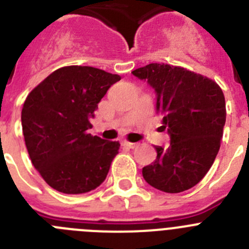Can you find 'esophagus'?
I'll return each mask as SVG.
<instances>
[{"label": "esophagus", "mask_w": 249, "mask_h": 249, "mask_svg": "<svg viewBox=\"0 0 249 249\" xmlns=\"http://www.w3.org/2000/svg\"><path fill=\"white\" fill-rule=\"evenodd\" d=\"M123 144H124L126 147H128V148H131V149L136 148V147L138 146V143H133V142H128V141H124V142H123Z\"/></svg>", "instance_id": "34e87169"}]
</instances>
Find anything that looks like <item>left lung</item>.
I'll return each instance as SVG.
<instances>
[{"label":"left lung","mask_w":249,"mask_h":249,"mask_svg":"<svg viewBox=\"0 0 249 249\" xmlns=\"http://www.w3.org/2000/svg\"><path fill=\"white\" fill-rule=\"evenodd\" d=\"M132 73L155 89L156 109L171 137L168 148L155 147L157 157L143 167V178L167 193L190 190L210 171L221 147L223 92L213 80L179 66L149 63Z\"/></svg>","instance_id":"8db88e82"}]
</instances>
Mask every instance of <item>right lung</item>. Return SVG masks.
Wrapping results in <instances>:
<instances>
[{
	"label": "right lung",
	"mask_w": 249,
	"mask_h": 249,
	"mask_svg": "<svg viewBox=\"0 0 249 249\" xmlns=\"http://www.w3.org/2000/svg\"><path fill=\"white\" fill-rule=\"evenodd\" d=\"M121 77L89 66H66L36 86L22 107L21 122L32 164L53 190L81 195L106 179L120 149L92 136L98 103Z\"/></svg>",
	"instance_id": "right-lung-1"
}]
</instances>
